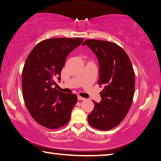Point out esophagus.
Here are the masks:
<instances>
[{
	"mask_svg": "<svg viewBox=\"0 0 161 161\" xmlns=\"http://www.w3.org/2000/svg\"><path fill=\"white\" fill-rule=\"evenodd\" d=\"M77 99H78L79 101H85L86 100V98L81 97V96H77Z\"/></svg>",
	"mask_w": 161,
	"mask_h": 161,
	"instance_id": "obj_1",
	"label": "esophagus"
}]
</instances>
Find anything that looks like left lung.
Listing matches in <instances>:
<instances>
[{"label": "left lung", "mask_w": 161, "mask_h": 161, "mask_svg": "<svg viewBox=\"0 0 161 161\" xmlns=\"http://www.w3.org/2000/svg\"><path fill=\"white\" fill-rule=\"evenodd\" d=\"M94 53L99 65L98 84L104 88L100 103L88 116L91 126L110 130L123 120L132 103L135 75L127 53L118 44L106 41L88 39L83 43Z\"/></svg>", "instance_id": "8db88e82"}]
</instances>
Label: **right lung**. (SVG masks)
Listing matches in <instances>:
<instances>
[{
    "label": "right lung",
    "mask_w": 161,
    "mask_h": 161,
    "mask_svg": "<svg viewBox=\"0 0 161 161\" xmlns=\"http://www.w3.org/2000/svg\"><path fill=\"white\" fill-rule=\"evenodd\" d=\"M81 38H54L42 41L29 54L22 74L23 97L32 118L48 129H58L69 121L77 101L74 93L58 92L60 72L66 58L81 44Z\"/></svg>",
    "instance_id": "add662e5"
}]
</instances>
